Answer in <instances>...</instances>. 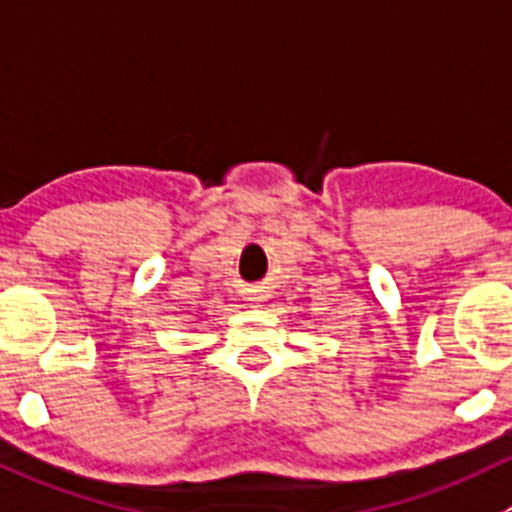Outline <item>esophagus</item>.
<instances>
[{
    "mask_svg": "<svg viewBox=\"0 0 512 512\" xmlns=\"http://www.w3.org/2000/svg\"><path fill=\"white\" fill-rule=\"evenodd\" d=\"M245 300H247V305H250V307H260L262 302L267 300V290L262 285L250 287V290H247V295H245Z\"/></svg>",
    "mask_w": 512,
    "mask_h": 512,
    "instance_id": "obj_1",
    "label": "esophagus"
}]
</instances>
